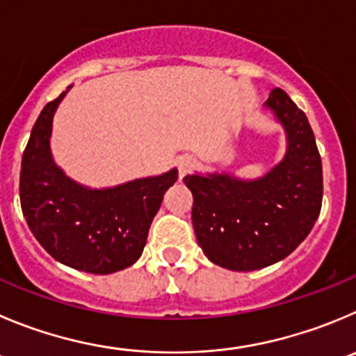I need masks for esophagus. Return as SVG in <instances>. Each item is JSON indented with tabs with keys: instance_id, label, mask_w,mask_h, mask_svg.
<instances>
[{
	"instance_id": "34e87169",
	"label": "esophagus",
	"mask_w": 356,
	"mask_h": 356,
	"mask_svg": "<svg viewBox=\"0 0 356 356\" xmlns=\"http://www.w3.org/2000/svg\"><path fill=\"white\" fill-rule=\"evenodd\" d=\"M195 167V159L191 158V156L184 154L181 156V158L177 159V168H179V177H184V175H188L189 172L193 170Z\"/></svg>"
}]
</instances>
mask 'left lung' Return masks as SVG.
<instances>
[{"label": "left lung", "instance_id": "8db88e82", "mask_svg": "<svg viewBox=\"0 0 356 356\" xmlns=\"http://www.w3.org/2000/svg\"><path fill=\"white\" fill-rule=\"evenodd\" d=\"M288 135V152L257 181L228 174L186 175L193 228L212 264L249 272L286 258L313 230L323 200V170L314 133L283 89L267 103Z\"/></svg>", "mask_w": 356, "mask_h": 356}]
</instances>
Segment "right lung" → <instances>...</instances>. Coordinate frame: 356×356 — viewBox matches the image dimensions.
I'll use <instances>...</instances> for the list:
<instances>
[{
  "label": "right lung",
  "instance_id": "add662e5",
  "mask_svg": "<svg viewBox=\"0 0 356 356\" xmlns=\"http://www.w3.org/2000/svg\"><path fill=\"white\" fill-rule=\"evenodd\" d=\"M43 107L21 163L22 214L54 260L89 274H112L140 258L163 195L177 170L107 189H89L66 177L51 154L52 118L63 96Z\"/></svg>",
  "mask_w": 356,
  "mask_h": 356
}]
</instances>
